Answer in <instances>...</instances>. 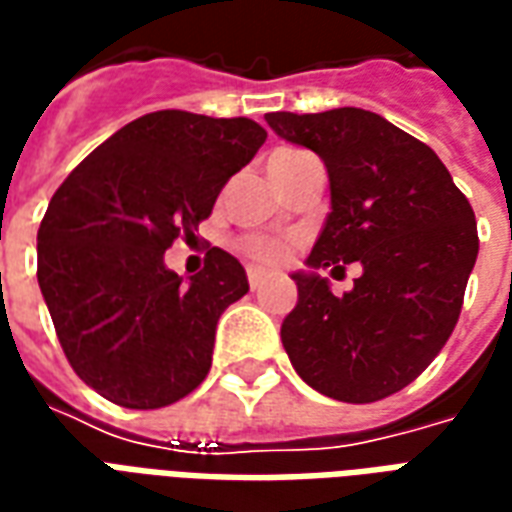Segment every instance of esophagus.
<instances>
[{
    "label": "esophagus",
    "mask_w": 512,
    "mask_h": 512,
    "mask_svg": "<svg viewBox=\"0 0 512 512\" xmlns=\"http://www.w3.org/2000/svg\"><path fill=\"white\" fill-rule=\"evenodd\" d=\"M263 285H266V274L257 271V268H249V288L263 290Z\"/></svg>",
    "instance_id": "34e87169"
}]
</instances>
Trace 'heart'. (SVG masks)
Wrapping results in <instances>:
<instances>
[{
	"mask_svg": "<svg viewBox=\"0 0 512 512\" xmlns=\"http://www.w3.org/2000/svg\"><path fill=\"white\" fill-rule=\"evenodd\" d=\"M296 150H282L277 156H288ZM241 252H244L257 266H282L290 257V244L282 238H268V235H246L241 238Z\"/></svg>",
	"mask_w": 512,
	"mask_h": 512,
	"instance_id": "obj_1",
	"label": "heart"
}]
</instances>
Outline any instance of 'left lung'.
I'll return each mask as SVG.
<instances>
[{
    "label": "left lung",
    "instance_id": "8db88e82",
    "mask_svg": "<svg viewBox=\"0 0 512 512\" xmlns=\"http://www.w3.org/2000/svg\"><path fill=\"white\" fill-rule=\"evenodd\" d=\"M282 139L315 150L332 213L293 274L299 304L282 323L290 365L343 403H376L408 386L450 340L477 260V222L425 142L376 112H271ZM362 262L355 290L334 297L321 267Z\"/></svg>",
    "mask_w": 512,
    "mask_h": 512
}]
</instances>
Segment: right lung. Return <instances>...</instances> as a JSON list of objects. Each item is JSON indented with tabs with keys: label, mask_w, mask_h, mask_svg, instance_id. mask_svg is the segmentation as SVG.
Returning <instances> with one entry per match:
<instances>
[{
	"label": "right lung",
	"mask_w": 512,
	"mask_h": 512,
	"mask_svg": "<svg viewBox=\"0 0 512 512\" xmlns=\"http://www.w3.org/2000/svg\"><path fill=\"white\" fill-rule=\"evenodd\" d=\"M266 128L249 117L161 109L106 139L54 191L38 230V285L76 376L117 406L161 408L211 370L222 312L249 290L213 246L183 282L164 266L194 238Z\"/></svg>",
	"instance_id": "right-lung-1"
}]
</instances>
